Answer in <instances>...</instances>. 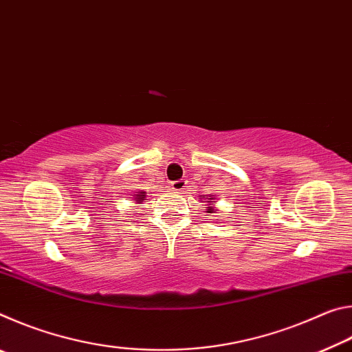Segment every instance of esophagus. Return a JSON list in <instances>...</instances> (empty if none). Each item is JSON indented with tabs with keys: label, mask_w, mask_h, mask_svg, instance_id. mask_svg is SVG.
I'll return each mask as SVG.
<instances>
[{
	"label": "esophagus",
	"mask_w": 352,
	"mask_h": 352,
	"mask_svg": "<svg viewBox=\"0 0 352 352\" xmlns=\"http://www.w3.org/2000/svg\"><path fill=\"white\" fill-rule=\"evenodd\" d=\"M186 184H188L186 178H180V180L172 182L170 186H172V189L177 190V192H182V190H184V188H186Z\"/></svg>",
	"instance_id": "1"
}]
</instances>
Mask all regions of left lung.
Instances as JSON below:
<instances>
[{"instance_id":"8db88e82","label":"left lung","mask_w":352,"mask_h":352,"mask_svg":"<svg viewBox=\"0 0 352 352\" xmlns=\"http://www.w3.org/2000/svg\"><path fill=\"white\" fill-rule=\"evenodd\" d=\"M210 200H212V199H210ZM208 212H212V208L211 206H208Z\"/></svg>"}]
</instances>
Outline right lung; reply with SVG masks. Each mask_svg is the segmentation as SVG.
<instances>
[{"label":"right lung","instance_id":"obj_1","mask_svg":"<svg viewBox=\"0 0 352 352\" xmlns=\"http://www.w3.org/2000/svg\"><path fill=\"white\" fill-rule=\"evenodd\" d=\"M144 194H146V192H141V194H138V195H140V199H136V200H138V201H140V204H141V201H142V200H144Z\"/></svg>","mask_w":352,"mask_h":352}]
</instances>
